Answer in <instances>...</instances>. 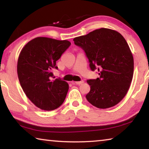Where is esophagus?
<instances>
[{
	"mask_svg": "<svg viewBox=\"0 0 149 149\" xmlns=\"http://www.w3.org/2000/svg\"><path fill=\"white\" fill-rule=\"evenodd\" d=\"M84 81H73L72 82V84H76V85H81L82 84H84Z\"/></svg>",
	"mask_w": 149,
	"mask_h": 149,
	"instance_id": "34e87169",
	"label": "esophagus"
}]
</instances>
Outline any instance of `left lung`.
Wrapping results in <instances>:
<instances>
[{
  "instance_id": "8db88e82",
  "label": "left lung",
  "mask_w": 149,
  "mask_h": 149,
  "mask_svg": "<svg viewBox=\"0 0 149 149\" xmlns=\"http://www.w3.org/2000/svg\"><path fill=\"white\" fill-rule=\"evenodd\" d=\"M84 50L92 71L99 77L87 80L91 86L86 99L99 108L118 104L127 94L133 75V57L129 45L115 30L100 28L74 39Z\"/></svg>"
}]
</instances>
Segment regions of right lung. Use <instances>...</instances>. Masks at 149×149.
<instances>
[{"label":"right lung","instance_id":"right-lung-1","mask_svg":"<svg viewBox=\"0 0 149 149\" xmlns=\"http://www.w3.org/2000/svg\"><path fill=\"white\" fill-rule=\"evenodd\" d=\"M71 42L64 40L37 37L22 49L17 72L20 85L28 99L41 110L50 111L61 106L69 89L68 84L52 79L56 61ZM54 78V77H53Z\"/></svg>","mask_w":149,"mask_h":149}]
</instances>
